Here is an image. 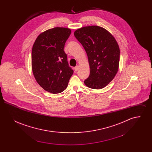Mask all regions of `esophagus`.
Returning a JSON list of instances; mask_svg holds the SVG:
<instances>
[{
  "mask_svg": "<svg viewBox=\"0 0 152 152\" xmlns=\"http://www.w3.org/2000/svg\"><path fill=\"white\" fill-rule=\"evenodd\" d=\"M75 71H78V69H79V66L78 65H77V66H76L75 67Z\"/></svg>",
  "mask_w": 152,
  "mask_h": 152,
  "instance_id": "1",
  "label": "esophagus"
}]
</instances>
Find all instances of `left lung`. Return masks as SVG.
Here are the masks:
<instances>
[{
    "mask_svg": "<svg viewBox=\"0 0 152 152\" xmlns=\"http://www.w3.org/2000/svg\"><path fill=\"white\" fill-rule=\"evenodd\" d=\"M74 35L87 52L90 75L87 87L99 89L107 86L118 71L120 51L115 39L101 27L88 26L77 29Z\"/></svg>",
    "mask_w": 152,
    "mask_h": 152,
    "instance_id": "8db88e82",
    "label": "left lung"
}]
</instances>
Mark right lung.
<instances>
[{
	"mask_svg": "<svg viewBox=\"0 0 152 152\" xmlns=\"http://www.w3.org/2000/svg\"><path fill=\"white\" fill-rule=\"evenodd\" d=\"M71 29L55 27L40 34L32 50V69L37 83L46 91L61 93L73 73L64 51Z\"/></svg>",
	"mask_w": 152,
	"mask_h": 152,
	"instance_id": "right-lung-1",
	"label": "right lung"
}]
</instances>
